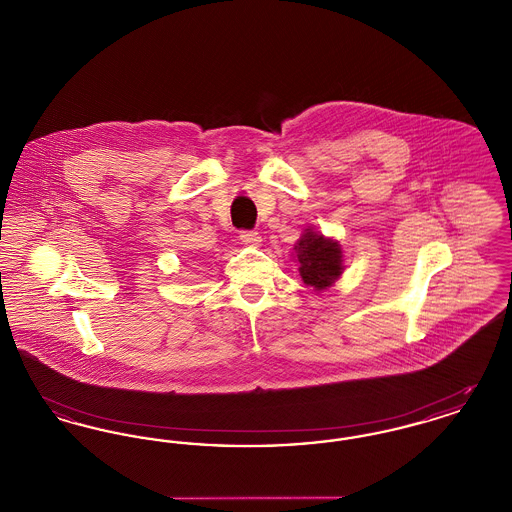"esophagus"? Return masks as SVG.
I'll use <instances>...</instances> for the list:
<instances>
[{
  "mask_svg": "<svg viewBox=\"0 0 512 512\" xmlns=\"http://www.w3.org/2000/svg\"><path fill=\"white\" fill-rule=\"evenodd\" d=\"M240 240L247 245H259L261 244V234L257 230H242Z\"/></svg>",
  "mask_w": 512,
  "mask_h": 512,
  "instance_id": "1",
  "label": "esophagus"
}]
</instances>
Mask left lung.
Wrapping results in <instances>:
<instances>
[{
  "label": "left lung",
  "mask_w": 512,
  "mask_h": 512,
  "mask_svg": "<svg viewBox=\"0 0 512 512\" xmlns=\"http://www.w3.org/2000/svg\"><path fill=\"white\" fill-rule=\"evenodd\" d=\"M297 261L299 272L307 286H313L317 290H326L332 286L341 274V249L340 245L332 240H326L320 234L307 232L297 245Z\"/></svg>",
  "instance_id": "left-lung-1"
}]
</instances>
